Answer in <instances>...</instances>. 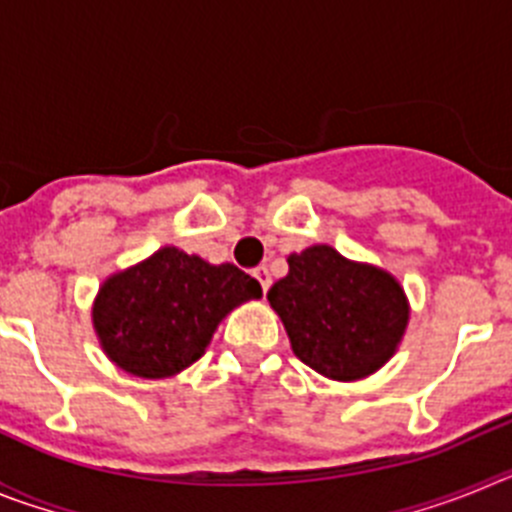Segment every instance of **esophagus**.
I'll return each instance as SVG.
<instances>
[{"mask_svg": "<svg viewBox=\"0 0 512 512\" xmlns=\"http://www.w3.org/2000/svg\"><path fill=\"white\" fill-rule=\"evenodd\" d=\"M253 277L259 279V284L264 292L271 287V277H269V269H266V266H256V269H253Z\"/></svg>", "mask_w": 512, "mask_h": 512, "instance_id": "esophagus-1", "label": "esophagus"}]
</instances>
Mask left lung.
<instances>
[{
    "label": "left lung",
    "instance_id": "8db88e82",
    "mask_svg": "<svg viewBox=\"0 0 512 512\" xmlns=\"http://www.w3.org/2000/svg\"><path fill=\"white\" fill-rule=\"evenodd\" d=\"M289 274L266 292L292 351L336 382L369 377L392 359L408 328L410 305L390 271L348 261L330 246L287 259Z\"/></svg>",
    "mask_w": 512,
    "mask_h": 512
}]
</instances>
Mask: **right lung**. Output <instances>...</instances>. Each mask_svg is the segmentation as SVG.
Segmentation results:
<instances>
[{"mask_svg": "<svg viewBox=\"0 0 512 512\" xmlns=\"http://www.w3.org/2000/svg\"><path fill=\"white\" fill-rule=\"evenodd\" d=\"M259 297L261 284L238 266L164 246L99 287L92 320L102 351L122 372L164 379L205 354L233 307Z\"/></svg>", "mask_w": 512, "mask_h": 512, "instance_id": "1", "label": "right lung"}]
</instances>
